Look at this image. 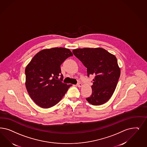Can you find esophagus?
I'll use <instances>...</instances> for the list:
<instances>
[{
	"label": "esophagus",
	"instance_id": "esophagus-1",
	"mask_svg": "<svg viewBox=\"0 0 147 147\" xmlns=\"http://www.w3.org/2000/svg\"><path fill=\"white\" fill-rule=\"evenodd\" d=\"M77 86L78 87L80 88V87H82V84H81V83H77Z\"/></svg>",
	"mask_w": 147,
	"mask_h": 147
}]
</instances>
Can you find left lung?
I'll return each mask as SVG.
<instances>
[{"mask_svg": "<svg viewBox=\"0 0 147 147\" xmlns=\"http://www.w3.org/2000/svg\"><path fill=\"white\" fill-rule=\"evenodd\" d=\"M72 53L87 68L88 76L95 75L92 94L86 98L90 104L106 103L114 94L121 74L116 57L102 48H83Z\"/></svg>", "mask_w": 147, "mask_h": 147, "instance_id": "8db88e82", "label": "left lung"}]
</instances>
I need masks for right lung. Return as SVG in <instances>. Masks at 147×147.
I'll return each mask as SVG.
<instances>
[{
	"mask_svg": "<svg viewBox=\"0 0 147 147\" xmlns=\"http://www.w3.org/2000/svg\"><path fill=\"white\" fill-rule=\"evenodd\" d=\"M72 56L69 49L64 47L44 49L37 53L26 67V89L40 107L49 108L55 105L70 87L71 85L62 82L61 65Z\"/></svg>",
	"mask_w": 147,
	"mask_h": 147,
	"instance_id": "1",
	"label": "right lung"
}]
</instances>
